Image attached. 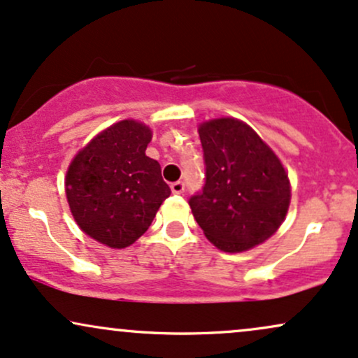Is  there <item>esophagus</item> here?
Wrapping results in <instances>:
<instances>
[{
	"label": "esophagus",
	"mask_w": 358,
	"mask_h": 358,
	"mask_svg": "<svg viewBox=\"0 0 358 358\" xmlns=\"http://www.w3.org/2000/svg\"><path fill=\"white\" fill-rule=\"evenodd\" d=\"M171 192H173L175 195H182V193L185 192V183L183 182L171 183Z\"/></svg>",
	"instance_id": "34e87169"
}]
</instances>
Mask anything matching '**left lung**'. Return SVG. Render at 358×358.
Listing matches in <instances>:
<instances>
[{"label": "left lung", "mask_w": 358, "mask_h": 358, "mask_svg": "<svg viewBox=\"0 0 358 358\" xmlns=\"http://www.w3.org/2000/svg\"><path fill=\"white\" fill-rule=\"evenodd\" d=\"M199 134L205 183L188 203L205 237L225 252L269 239L285 220L291 196L278 156L239 119H212Z\"/></svg>", "instance_id": "8db88e82"}]
</instances>
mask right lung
I'll use <instances>...</instances> for the list:
<instances>
[{"mask_svg": "<svg viewBox=\"0 0 358 358\" xmlns=\"http://www.w3.org/2000/svg\"><path fill=\"white\" fill-rule=\"evenodd\" d=\"M150 141V127L126 119L97 134L69 166L65 193L73 219L101 244H133L170 196L159 163L145 153Z\"/></svg>", "mask_w": 358, "mask_h": 358, "instance_id": "right-lung-1", "label": "right lung"}]
</instances>
